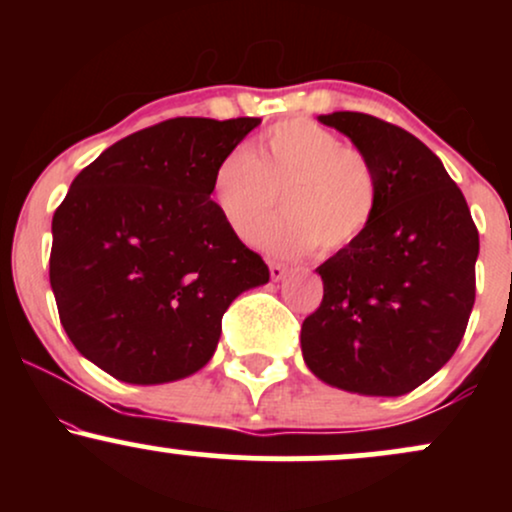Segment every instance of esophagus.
<instances>
[{"label":"esophagus","mask_w":512,"mask_h":512,"mask_svg":"<svg viewBox=\"0 0 512 512\" xmlns=\"http://www.w3.org/2000/svg\"><path fill=\"white\" fill-rule=\"evenodd\" d=\"M269 276L272 281H281L286 276V267L281 262H269Z\"/></svg>","instance_id":"esophagus-1"}]
</instances>
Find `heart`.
Masks as SVG:
<instances>
[{
	"instance_id": "1",
	"label": "heart",
	"mask_w": 512,
	"mask_h": 512,
	"mask_svg": "<svg viewBox=\"0 0 512 512\" xmlns=\"http://www.w3.org/2000/svg\"><path fill=\"white\" fill-rule=\"evenodd\" d=\"M269 228L264 248L296 257L320 248L339 252L358 243L380 204V182L370 158L344 144L332 129L308 117L276 122L255 149H233L211 178V202L226 226L245 243Z\"/></svg>"
}]
</instances>
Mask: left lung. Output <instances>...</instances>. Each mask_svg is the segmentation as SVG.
I'll list each match as a JSON object with an SVG mask.
<instances>
[{
    "mask_svg": "<svg viewBox=\"0 0 512 512\" xmlns=\"http://www.w3.org/2000/svg\"><path fill=\"white\" fill-rule=\"evenodd\" d=\"M373 163L380 204L358 243L317 267L322 303L301 349L322 383L399 397L460 346L474 296L479 231L440 158L407 129L366 113L320 115Z\"/></svg>",
    "mask_w": 512,
    "mask_h": 512,
    "instance_id": "left-lung-1",
    "label": "left lung"
}]
</instances>
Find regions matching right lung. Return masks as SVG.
I'll use <instances>...</instances> for the list:
<instances>
[{
    "label": "right lung",
    "mask_w": 512,
    "mask_h": 512,
    "mask_svg": "<svg viewBox=\"0 0 512 512\" xmlns=\"http://www.w3.org/2000/svg\"><path fill=\"white\" fill-rule=\"evenodd\" d=\"M260 117H173L105 149L52 216L50 286L81 356L122 383L207 366L228 305L269 267L211 202L219 161Z\"/></svg>",
    "instance_id": "obj_1"
}]
</instances>
